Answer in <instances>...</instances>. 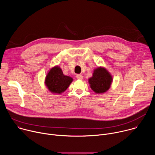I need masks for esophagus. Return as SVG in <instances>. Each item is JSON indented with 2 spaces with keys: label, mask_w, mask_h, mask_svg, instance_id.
<instances>
[{
  "label": "esophagus",
  "mask_w": 155,
  "mask_h": 155,
  "mask_svg": "<svg viewBox=\"0 0 155 155\" xmlns=\"http://www.w3.org/2000/svg\"><path fill=\"white\" fill-rule=\"evenodd\" d=\"M76 77H77V79H79V80H82L83 79V76L80 74H77Z\"/></svg>",
  "instance_id": "obj_1"
}]
</instances>
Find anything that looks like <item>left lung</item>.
<instances>
[{"label":"left lung","instance_id":"8db88e82","mask_svg":"<svg viewBox=\"0 0 155 155\" xmlns=\"http://www.w3.org/2000/svg\"><path fill=\"white\" fill-rule=\"evenodd\" d=\"M112 77L108 72L103 68L95 69L93 77L89 79L91 89L96 93H104L110 87Z\"/></svg>","mask_w":155,"mask_h":155}]
</instances>
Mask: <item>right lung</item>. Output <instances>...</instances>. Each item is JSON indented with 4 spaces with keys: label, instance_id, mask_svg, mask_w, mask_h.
<instances>
[{
    "label": "right lung",
    "instance_id": "add662e5",
    "mask_svg": "<svg viewBox=\"0 0 155 155\" xmlns=\"http://www.w3.org/2000/svg\"><path fill=\"white\" fill-rule=\"evenodd\" d=\"M73 79L64 75L58 66L52 68L45 78V84L48 90L53 93L61 94L69 87Z\"/></svg>",
    "mask_w": 155,
    "mask_h": 155
}]
</instances>
